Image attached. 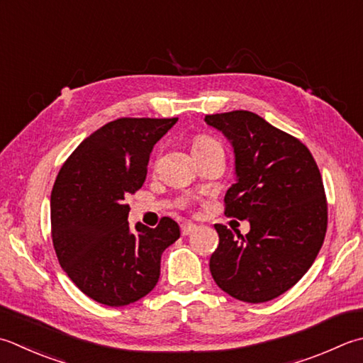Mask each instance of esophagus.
Returning a JSON list of instances; mask_svg holds the SVG:
<instances>
[{
  "label": "esophagus",
  "mask_w": 363,
  "mask_h": 363,
  "mask_svg": "<svg viewBox=\"0 0 363 363\" xmlns=\"http://www.w3.org/2000/svg\"><path fill=\"white\" fill-rule=\"evenodd\" d=\"M196 228H198V226H196V225H194V223H184V225L181 226V233H182V236H189V234H191L194 231H196Z\"/></svg>",
  "instance_id": "1"
}]
</instances>
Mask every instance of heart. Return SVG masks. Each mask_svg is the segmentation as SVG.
I'll use <instances>...</instances> for the list:
<instances>
[{"label":"heart","mask_w":363,"mask_h":363,"mask_svg":"<svg viewBox=\"0 0 363 363\" xmlns=\"http://www.w3.org/2000/svg\"><path fill=\"white\" fill-rule=\"evenodd\" d=\"M212 145H218V143L214 138L208 137V135H198V137L194 140V145H191V147H194V152H196V151H201V149H206Z\"/></svg>","instance_id":"heart-1"}]
</instances>
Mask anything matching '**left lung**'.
Here are the masks:
<instances>
[{
    "label": "left lung",
    "mask_w": 363,
    "mask_h": 363,
    "mask_svg": "<svg viewBox=\"0 0 363 363\" xmlns=\"http://www.w3.org/2000/svg\"><path fill=\"white\" fill-rule=\"evenodd\" d=\"M204 121L234 149L236 184L225 195V216L250 222L245 236L214 225L212 279L234 299L272 301L302 279L323 247L328 201L321 173L301 140L252 111L206 115Z\"/></svg>",
    "instance_id": "left-lung-1"
}]
</instances>
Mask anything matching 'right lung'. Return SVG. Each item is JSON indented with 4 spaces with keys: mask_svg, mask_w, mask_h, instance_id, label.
I'll return each instance as SVG.
<instances>
[{
    "mask_svg": "<svg viewBox=\"0 0 363 363\" xmlns=\"http://www.w3.org/2000/svg\"><path fill=\"white\" fill-rule=\"evenodd\" d=\"M177 118H119L84 138L64 162L50 198L52 239L62 271L108 307L137 302L157 285L160 258L179 239L169 217L130 230L124 200L146 179L154 145Z\"/></svg>",
    "mask_w": 363,
    "mask_h": 363,
    "instance_id": "right-lung-1",
    "label": "right lung"
}]
</instances>
